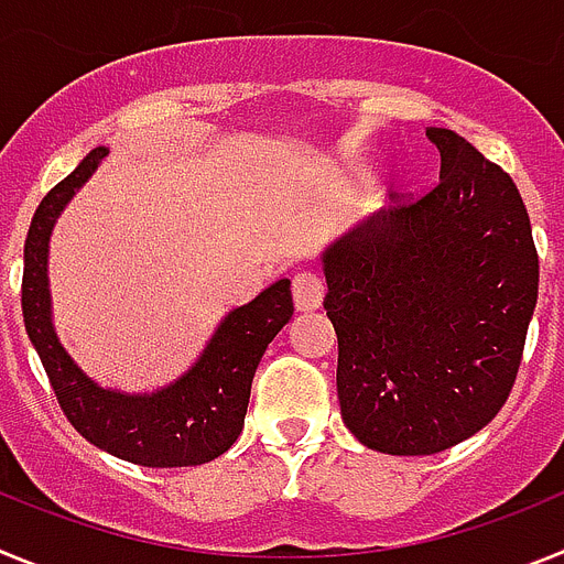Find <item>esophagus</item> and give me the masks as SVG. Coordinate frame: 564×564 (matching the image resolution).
I'll list each match as a JSON object with an SVG mask.
<instances>
[{
  "instance_id": "1",
  "label": "esophagus",
  "mask_w": 564,
  "mask_h": 564,
  "mask_svg": "<svg viewBox=\"0 0 564 564\" xmlns=\"http://www.w3.org/2000/svg\"><path fill=\"white\" fill-rule=\"evenodd\" d=\"M325 299V282L313 271H299L293 276V302L299 311H316Z\"/></svg>"
}]
</instances>
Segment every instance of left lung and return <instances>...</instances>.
Returning a JSON list of instances; mask_svg holds the SVG:
<instances>
[{"instance_id": "obj_1", "label": "left lung", "mask_w": 564, "mask_h": 564, "mask_svg": "<svg viewBox=\"0 0 564 564\" xmlns=\"http://www.w3.org/2000/svg\"><path fill=\"white\" fill-rule=\"evenodd\" d=\"M441 181L325 253L347 430L387 455H435L480 432L517 381L540 291L514 181L452 129L426 127Z\"/></svg>"}]
</instances>
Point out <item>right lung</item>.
<instances>
[{
  "instance_id": "1",
  "label": "right lung",
  "mask_w": 564,
  "mask_h": 564,
  "mask_svg": "<svg viewBox=\"0 0 564 564\" xmlns=\"http://www.w3.org/2000/svg\"><path fill=\"white\" fill-rule=\"evenodd\" d=\"M104 158L107 149H93L76 172L44 194L33 214L24 239V327L42 358L58 406L78 435L138 466H200L231 449L242 432L253 372L268 344L293 316L291 282L279 279L253 302L228 313L200 361L166 390L152 395L101 390L64 352L50 325L47 239L58 212Z\"/></svg>"
}]
</instances>
